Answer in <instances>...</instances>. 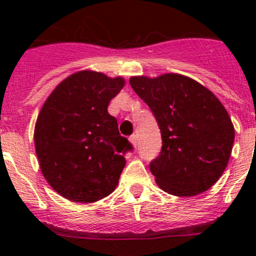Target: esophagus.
<instances>
[{
    "mask_svg": "<svg viewBox=\"0 0 256 256\" xmlns=\"http://www.w3.org/2000/svg\"><path fill=\"white\" fill-rule=\"evenodd\" d=\"M130 142L132 144V146H134V147H136V146H138V136H136V135H132V136H130Z\"/></svg>",
    "mask_w": 256,
    "mask_h": 256,
    "instance_id": "obj_1",
    "label": "esophagus"
}]
</instances>
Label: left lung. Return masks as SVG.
I'll return each instance as SVG.
<instances>
[{
  "label": "left lung",
  "instance_id": "1",
  "mask_svg": "<svg viewBox=\"0 0 256 256\" xmlns=\"http://www.w3.org/2000/svg\"><path fill=\"white\" fill-rule=\"evenodd\" d=\"M130 85L154 112L162 150L150 164L158 187L180 197L208 190L228 164L233 122L218 98L192 78L162 74L131 76Z\"/></svg>",
  "mask_w": 256,
  "mask_h": 256
}]
</instances>
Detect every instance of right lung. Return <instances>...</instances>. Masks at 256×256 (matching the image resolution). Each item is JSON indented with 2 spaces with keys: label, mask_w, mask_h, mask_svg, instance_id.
Returning a JSON list of instances; mask_svg holds the SVG:
<instances>
[{
  "label": "right lung",
  "mask_w": 256,
  "mask_h": 256,
  "mask_svg": "<svg viewBox=\"0 0 256 256\" xmlns=\"http://www.w3.org/2000/svg\"><path fill=\"white\" fill-rule=\"evenodd\" d=\"M125 85L94 70H80L56 85L38 114L34 146L40 171L56 193L92 203L115 190L132 148L108 112Z\"/></svg>",
  "instance_id": "right-lung-1"
}]
</instances>
